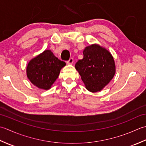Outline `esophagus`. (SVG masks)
I'll return each mask as SVG.
<instances>
[{
    "label": "esophagus",
    "mask_w": 146,
    "mask_h": 146,
    "mask_svg": "<svg viewBox=\"0 0 146 146\" xmlns=\"http://www.w3.org/2000/svg\"><path fill=\"white\" fill-rule=\"evenodd\" d=\"M74 62V59L72 58H70L69 60L67 62V64H72Z\"/></svg>",
    "instance_id": "obj_1"
}]
</instances>
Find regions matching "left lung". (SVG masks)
<instances>
[{
    "label": "left lung",
    "instance_id": "left-lung-1",
    "mask_svg": "<svg viewBox=\"0 0 146 146\" xmlns=\"http://www.w3.org/2000/svg\"><path fill=\"white\" fill-rule=\"evenodd\" d=\"M83 58L75 65L86 90L91 93L102 91L109 84L116 72L111 53L99 44H92L83 51Z\"/></svg>",
    "mask_w": 146,
    "mask_h": 146
}]
</instances>
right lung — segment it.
I'll list each match as a JSON object with an SVG mask.
<instances>
[{
    "label": "right lung",
    "instance_id": "right-lung-1",
    "mask_svg": "<svg viewBox=\"0 0 146 146\" xmlns=\"http://www.w3.org/2000/svg\"><path fill=\"white\" fill-rule=\"evenodd\" d=\"M65 63L53 55L50 50H45L29 62L26 76L38 88L48 90L58 78Z\"/></svg>",
    "mask_w": 146,
    "mask_h": 146
}]
</instances>
